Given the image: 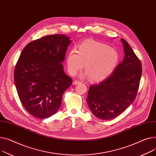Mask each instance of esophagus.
Here are the masks:
<instances>
[{"label": "esophagus", "mask_w": 156, "mask_h": 156, "mask_svg": "<svg viewBox=\"0 0 156 156\" xmlns=\"http://www.w3.org/2000/svg\"><path fill=\"white\" fill-rule=\"evenodd\" d=\"M80 83H81V82L79 81V80H74V82H73V84H74V85H77V84H79Z\"/></svg>", "instance_id": "1"}]
</instances>
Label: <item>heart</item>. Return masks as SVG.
<instances>
[{
  "instance_id": "heart-1",
  "label": "heart",
  "mask_w": 156,
  "mask_h": 156,
  "mask_svg": "<svg viewBox=\"0 0 156 156\" xmlns=\"http://www.w3.org/2000/svg\"><path fill=\"white\" fill-rule=\"evenodd\" d=\"M120 62L118 51L108 46L93 40H87L72 49L66 58L67 70L72 76L84 68L86 76L93 81L103 80L111 76Z\"/></svg>"
}]
</instances>
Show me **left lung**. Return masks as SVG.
<instances>
[{
  "mask_svg": "<svg viewBox=\"0 0 156 156\" xmlns=\"http://www.w3.org/2000/svg\"><path fill=\"white\" fill-rule=\"evenodd\" d=\"M125 56L111 75L90 86L87 103L92 113L103 120H112L124 112L133 102L142 75L141 62L124 39Z\"/></svg>",
  "mask_w": 156,
  "mask_h": 156,
  "instance_id": "left-lung-1",
  "label": "left lung"
}]
</instances>
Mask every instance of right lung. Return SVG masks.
Segmentation results:
<instances>
[{"label": "right lung", "mask_w": 156, "mask_h": 156, "mask_svg": "<svg viewBox=\"0 0 156 156\" xmlns=\"http://www.w3.org/2000/svg\"><path fill=\"white\" fill-rule=\"evenodd\" d=\"M71 41L64 34L46 36L27 44L20 55L14 83L22 105L36 118H47L55 113L63 93L72 84L62 65Z\"/></svg>", "instance_id": "obj_1"}]
</instances>
